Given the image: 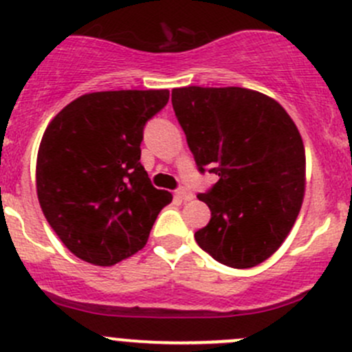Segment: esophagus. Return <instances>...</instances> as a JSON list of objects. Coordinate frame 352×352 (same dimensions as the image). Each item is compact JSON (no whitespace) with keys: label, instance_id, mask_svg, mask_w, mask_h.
Returning a JSON list of instances; mask_svg holds the SVG:
<instances>
[{"label":"esophagus","instance_id":"obj_1","mask_svg":"<svg viewBox=\"0 0 352 352\" xmlns=\"http://www.w3.org/2000/svg\"><path fill=\"white\" fill-rule=\"evenodd\" d=\"M175 196L179 197L180 201H190V199H194V194L190 192L189 189H184V187H182V189H179V190H177V192H175Z\"/></svg>","mask_w":352,"mask_h":352}]
</instances>
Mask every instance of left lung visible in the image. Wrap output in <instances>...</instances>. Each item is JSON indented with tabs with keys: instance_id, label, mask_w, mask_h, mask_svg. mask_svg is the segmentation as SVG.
<instances>
[{
	"instance_id": "obj_1",
	"label": "left lung",
	"mask_w": 352,
	"mask_h": 352,
	"mask_svg": "<svg viewBox=\"0 0 352 352\" xmlns=\"http://www.w3.org/2000/svg\"><path fill=\"white\" fill-rule=\"evenodd\" d=\"M172 105L197 168L219 177L199 194L211 219L194 239L235 269L267 261L289 235L305 196L303 140L279 102L240 87H184Z\"/></svg>"
}]
</instances>
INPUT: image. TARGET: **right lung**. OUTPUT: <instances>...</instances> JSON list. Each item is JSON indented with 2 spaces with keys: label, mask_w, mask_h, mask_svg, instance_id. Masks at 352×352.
Segmentation results:
<instances>
[{
  "label": "right lung",
  "mask_w": 352,
  "mask_h": 352,
  "mask_svg": "<svg viewBox=\"0 0 352 352\" xmlns=\"http://www.w3.org/2000/svg\"><path fill=\"white\" fill-rule=\"evenodd\" d=\"M168 97V90L95 91L49 122L35 166L38 204L81 261L109 267L134 255L172 202L140 162L144 124Z\"/></svg>",
  "instance_id": "add662e5"
}]
</instances>
